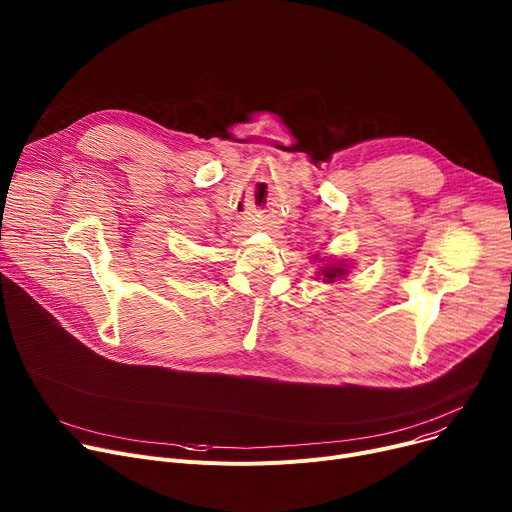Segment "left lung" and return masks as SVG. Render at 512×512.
Wrapping results in <instances>:
<instances>
[{
	"mask_svg": "<svg viewBox=\"0 0 512 512\" xmlns=\"http://www.w3.org/2000/svg\"><path fill=\"white\" fill-rule=\"evenodd\" d=\"M346 265L344 263H328V265H324L321 267V270L317 272L321 278L319 280H324V282H328V284H332V282H336L338 278H342V276H346Z\"/></svg>",
	"mask_w": 512,
	"mask_h": 512,
	"instance_id": "obj_1",
	"label": "left lung"
}]
</instances>
